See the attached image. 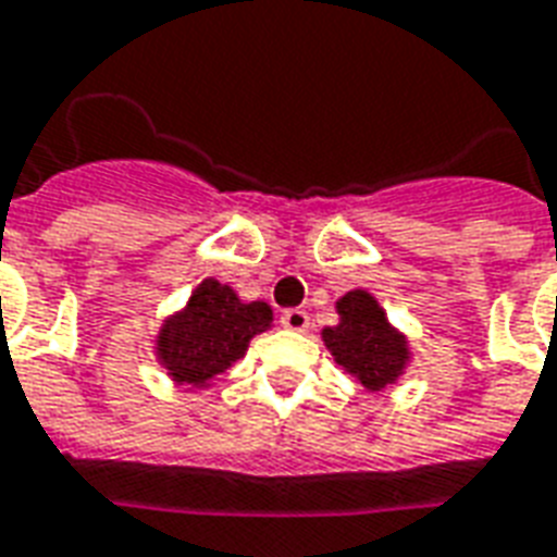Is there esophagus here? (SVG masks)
Masks as SVG:
<instances>
[{
	"mask_svg": "<svg viewBox=\"0 0 557 557\" xmlns=\"http://www.w3.org/2000/svg\"><path fill=\"white\" fill-rule=\"evenodd\" d=\"M280 324L286 327V331H295V333H304L310 327V315L304 310H286L280 315Z\"/></svg>",
	"mask_w": 557,
	"mask_h": 557,
	"instance_id": "34e87169",
	"label": "esophagus"
}]
</instances>
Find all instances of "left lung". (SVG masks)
Returning a JSON list of instances; mask_svg holds the SVG:
<instances>
[{"instance_id": "8db88e82", "label": "left lung", "mask_w": 557, "mask_h": 557, "mask_svg": "<svg viewBox=\"0 0 557 557\" xmlns=\"http://www.w3.org/2000/svg\"><path fill=\"white\" fill-rule=\"evenodd\" d=\"M336 312L339 324L321 331L333 360L372 393L393 386L410 362L405 333L389 324L377 298L366 289L345 292L336 300Z\"/></svg>"}]
</instances>
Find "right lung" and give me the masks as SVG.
Returning <instances> with one entry per match:
<instances>
[{
	"mask_svg": "<svg viewBox=\"0 0 557 557\" xmlns=\"http://www.w3.org/2000/svg\"><path fill=\"white\" fill-rule=\"evenodd\" d=\"M274 312L265 300L238 298L233 286L203 280L183 310L168 315L156 336V357L168 377L188 386H209L245 357L257 333H265Z\"/></svg>",
	"mask_w": 557,
	"mask_h": 557,
	"instance_id": "obj_1",
	"label": "right lung"
}]
</instances>
